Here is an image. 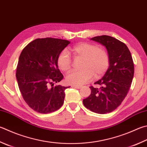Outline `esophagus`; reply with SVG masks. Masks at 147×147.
Wrapping results in <instances>:
<instances>
[{"instance_id":"1","label":"esophagus","mask_w":147,"mask_h":147,"mask_svg":"<svg viewBox=\"0 0 147 147\" xmlns=\"http://www.w3.org/2000/svg\"><path fill=\"white\" fill-rule=\"evenodd\" d=\"M71 87H72V88H77V89H81V88H82V86L72 85V86H71Z\"/></svg>"}]
</instances>
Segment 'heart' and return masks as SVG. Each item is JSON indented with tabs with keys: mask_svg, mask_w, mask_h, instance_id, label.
<instances>
[{
	"mask_svg": "<svg viewBox=\"0 0 147 147\" xmlns=\"http://www.w3.org/2000/svg\"><path fill=\"white\" fill-rule=\"evenodd\" d=\"M76 59H82L79 70L71 71L66 77V81L73 85H82L88 82L93 75L98 78L107 71L109 65V57L104 49L95 44L82 42L71 49ZM57 65L61 70L68 72L71 68V60L66 51L61 52L57 58Z\"/></svg>",
	"mask_w": 147,
	"mask_h": 147,
	"instance_id": "1",
	"label": "heart"
}]
</instances>
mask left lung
<instances>
[{"label":"left lung","instance_id":"1","mask_svg":"<svg viewBox=\"0 0 147 147\" xmlns=\"http://www.w3.org/2000/svg\"><path fill=\"white\" fill-rule=\"evenodd\" d=\"M91 40L105 46L109 65L103 77L95 82L101 87L90 86V95L83 100V104L94 113L106 114L117 109L127 95L134 77V63L127 45L116 38L102 35Z\"/></svg>","mask_w":147,"mask_h":147}]
</instances>
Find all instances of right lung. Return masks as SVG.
<instances>
[{"label":"right lung","mask_w":147,"mask_h":147,"mask_svg":"<svg viewBox=\"0 0 147 147\" xmlns=\"http://www.w3.org/2000/svg\"><path fill=\"white\" fill-rule=\"evenodd\" d=\"M70 41L57 38H38L22 51L16 77L23 98L35 111L47 114L63 106L65 90L57 85L63 78L57 66V58Z\"/></svg>","instance_id":"obj_1"}]
</instances>
